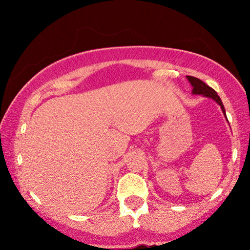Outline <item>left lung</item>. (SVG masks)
<instances>
[{
	"instance_id": "1",
	"label": "left lung",
	"mask_w": 250,
	"mask_h": 250,
	"mask_svg": "<svg viewBox=\"0 0 250 250\" xmlns=\"http://www.w3.org/2000/svg\"><path fill=\"white\" fill-rule=\"evenodd\" d=\"M187 78L189 80L191 85L193 86V90H192L193 94H203L204 97H208V98L213 99V100L216 101L217 104L221 105L222 111H223L224 115H225L224 105H223V104H222L221 98L218 97L216 92H215V90H213V88H211L210 86H208L207 84H205L203 81L199 80V78L193 77V76H187ZM225 116H227V115H225Z\"/></svg>"
}]
</instances>
